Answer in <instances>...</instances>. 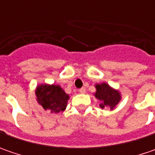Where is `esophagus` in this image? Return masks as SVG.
I'll list each match as a JSON object with an SVG mask.
<instances>
[{"instance_id":"34e87169","label":"esophagus","mask_w":155,"mask_h":155,"mask_svg":"<svg viewBox=\"0 0 155 155\" xmlns=\"http://www.w3.org/2000/svg\"><path fill=\"white\" fill-rule=\"evenodd\" d=\"M79 92H80L81 94H84V93L86 92L85 88H81V89H79Z\"/></svg>"}]
</instances>
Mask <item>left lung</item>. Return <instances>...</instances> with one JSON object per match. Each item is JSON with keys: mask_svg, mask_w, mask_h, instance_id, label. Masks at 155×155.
I'll return each instance as SVG.
<instances>
[{"mask_svg": "<svg viewBox=\"0 0 155 155\" xmlns=\"http://www.w3.org/2000/svg\"><path fill=\"white\" fill-rule=\"evenodd\" d=\"M96 89L95 97L101 101L100 107L102 109L110 108V110H113L121 100V94L119 91L111 88L106 83L96 84Z\"/></svg>", "mask_w": 155, "mask_h": 155, "instance_id": "8db88e82", "label": "left lung"}]
</instances>
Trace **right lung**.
I'll list each match as a JSON object with an SVG mask.
<instances>
[{
    "label": "right lung",
    "instance_id": "1",
    "mask_svg": "<svg viewBox=\"0 0 155 155\" xmlns=\"http://www.w3.org/2000/svg\"><path fill=\"white\" fill-rule=\"evenodd\" d=\"M35 94L38 103L51 113L64 111L70 98L61 87L54 84H40L37 87Z\"/></svg>",
    "mask_w": 155,
    "mask_h": 155
}]
</instances>
